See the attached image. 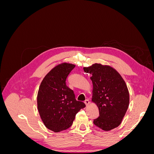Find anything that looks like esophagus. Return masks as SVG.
<instances>
[{
	"label": "esophagus",
	"instance_id": "obj_1",
	"mask_svg": "<svg viewBox=\"0 0 154 154\" xmlns=\"http://www.w3.org/2000/svg\"><path fill=\"white\" fill-rule=\"evenodd\" d=\"M84 103H85L86 105H88V104L90 103V101H89V100H85V101H84Z\"/></svg>",
	"mask_w": 154,
	"mask_h": 154
}]
</instances>
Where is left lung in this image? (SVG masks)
Returning <instances> with one entry per match:
<instances>
[{
	"instance_id": "obj_1",
	"label": "left lung",
	"mask_w": 154,
	"mask_h": 154,
	"mask_svg": "<svg viewBox=\"0 0 154 154\" xmlns=\"http://www.w3.org/2000/svg\"><path fill=\"white\" fill-rule=\"evenodd\" d=\"M83 70L92 75V100L99 109V117L93 123L105 131L118 127L129 105V92L124 80L114 69L100 63Z\"/></svg>"
}]
</instances>
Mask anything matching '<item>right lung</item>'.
I'll return each mask as SVG.
<instances>
[{
    "mask_svg": "<svg viewBox=\"0 0 154 154\" xmlns=\"http://www.w3.org/2000/svg\"><path fill=\"white\" fill-rule=\"evenodd\" d=\"M75 66L63 63L54 67L42 82L37 96L38 110L45 126L54 132L69 128L76 114L85 107L77 101L66 80Z\"/></svg>",
    "mask_w": 154,
    "mask_h": 154,
    "instance_id": "obj_1",
    "label": "right lung"
}]
</instances>
